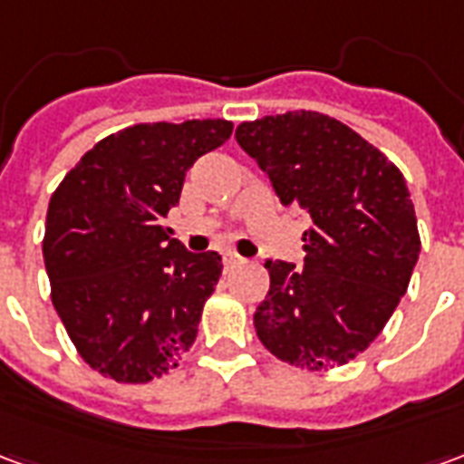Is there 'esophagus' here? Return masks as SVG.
<instances>
[{"label":"esophagus","mask_w":464,"mask_h":464,"mask_svg":"<svg viewBox=\"0 0 464 464\" xmlns=\"http://www.w3.org/2000/svg\"><path fill=\"white\" fill-rule=\"evenodd\" d=\"M223 263H226V268H238V266H243V263H246V258H243V256H238V253L226 251L223 253Z\"/></svg>","instance_id":"esophagus-1"}]
</instances>
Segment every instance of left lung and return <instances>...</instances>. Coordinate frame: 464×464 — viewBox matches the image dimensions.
I'll return each mask as SVG.
<instances>
[{
    "mask_svg": "<svg viewBox=\"0 0 464 464\" xmlns=\"http://www.w3.org/2000/svg\"><path fill=\"white\" fill-rule=\"evenodd\" d=\"M236 141L268 173L283 206L311 223L303 268L266 261L271 288L253 315L256 333L298 368L345 365L378 338L418 263L405 179L360 133L318 111L243 121Z\"/></svg>",
    "mask_w": 464,
    "mask_h": 464,
    "instance_id": "1",
    "label": "left lung"
}]
</instances>
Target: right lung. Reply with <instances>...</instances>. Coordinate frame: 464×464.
Returning <instances> with one entry per match:
<instances>
[{"label":"right lung","instance_id":"add662e5","mask_svg":"<svg viewBox=\"0 0 464 464\" xmlns=\"http://www.w3.org/2000/svg\"><path fill=\"white\" fill-rule=\"evenodd\" d=\"M233 131L226 119L136 123L82 156L49 201L44 266L79 355L119 382L179 365L221 278L216 251L191 253L163 226L196 159Z\"/></svg>","mask_w":464,"mask_h":464}]
</instances>
